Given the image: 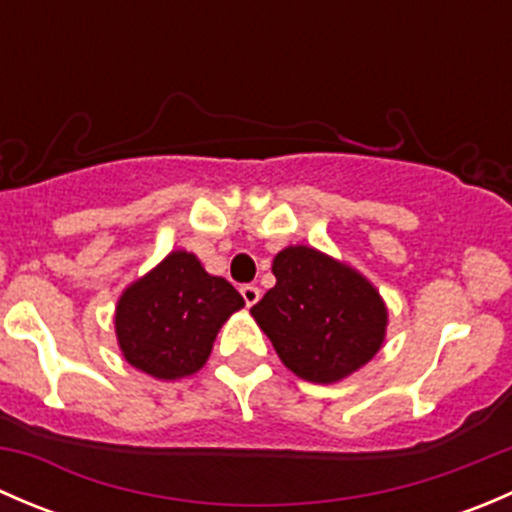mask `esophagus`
<instances>
[{"instance_id": "esophagus-1", "label": "esophagus", "mask_w": 512, "mask_h": 512, "mask_svg": "<svg viewBox=\"0 0 512 512\" xmlns=\"http://www.w3.org/2000/svg\"><path fill=\"white\" fill-rule=\"evenodd\" d=\"M240 294H242V299H245L247 307H252V304H257V299H260V287L242 285L240 287Z\"/></svg>"}]
</instances>
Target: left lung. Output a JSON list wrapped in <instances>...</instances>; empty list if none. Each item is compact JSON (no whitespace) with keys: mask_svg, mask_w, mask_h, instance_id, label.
<instances>
[{"mask_svg":"<svg viewBox=\"0 0 512 512\" xmlns=\"http://www.w3.org/2000/svg\"><path fill=\"white\" fill-rule=\"evenodd\" d=\"M277 285L250 309L289 371L334 384L374 359L389 312L361 272L307 245H289L272 262Z\"/></svg>","mask_w":512,"mask_h":512,"instance_id":"1","label":"left lung"}]
</instances>
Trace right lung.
I'll list each match as a JSON object with an SVG mask.
<instances>
[{"instance_id":"add662e5","label":"right lung","mask_w":512,"mask_h":512,"mask_svg":"<svg viewBox=\"0 0 512 512\" xmlns=\"http://www.w3.org/2000/svg\"><path fill=\"white\" fill-rule=\"evenodd\" d=\"M245 307L235 287L205 272L193 252L175 250L123 289L116 339L131 366L173 381L203 369L220 327Z\"/></svg>"}]
</instances>
